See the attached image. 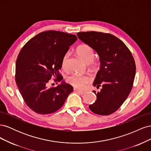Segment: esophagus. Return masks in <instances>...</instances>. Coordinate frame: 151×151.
Masks as SVG:
<instances>
[{
    "label": "esophagus",
    "instance_id": "1",
    "mask_svg": "<svg viewBox=\"0 0 151 151\" xmlns=\"http://www.w3.org/2000/svg\"><path fill=\"white\" fill-rule=\"evenodd\" d=\"M76 91H77V93L81 94H84L86 93L85 91H81V90H79V89H76Z\"/></svg>",
    "mask_w": 151,
    "mask_h": 151
}]
</instances>
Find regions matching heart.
Returning <instances> with one entry per match:
<instances>
[{
	"label": "heart",
	"mask_w": 151,
	"mask_h": 151,
	"mask_svg": "<svg viewBox=\"0 0 151 151\" xmlns=\"http://www.w3.org/2000/svg\"><path fill=\"white\" fill-rule=\"evenodd\" d=\"M77 52L80 57L86 63H90L91 62V67L96 68L99 66L98 61H93L94 58L95 53L93 49L89 45L87 44L81 45L77 48ZM68 57V53H66L63 56L62 61V66L65 68L67 59ZM91 80V77L89 75H81L77 74H73L67 77V82L72 86L79 89H84L86 88Z\"/></svg>",
	"instance_id": "obj_1"
}]
</instances>
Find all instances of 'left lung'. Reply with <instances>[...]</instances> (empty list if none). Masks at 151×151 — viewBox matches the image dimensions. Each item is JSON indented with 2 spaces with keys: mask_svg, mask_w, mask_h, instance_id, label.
Wrapping results in <instances>:
<instances>
[{
  "mask_svg": "<svg viewBox=\"0 0 151 151\" xmlns=\"http://www.w3.org/2000/svg\"><path fill=\"white\" fill-rule=\"evenodd\" d=\"M77 35L97 52L101 63L93 85L102 89L93 91L97 99L89 108L97 115H110L122 106L132 90L136 72L134 58L125 43L113 35L87 31Z\"/></svg>",
  "mask_w": 151,
  "mask_h": 151,
  "instance_id": "1",
  "label": "left lung"
}]
</instances>
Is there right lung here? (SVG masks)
Wrapping results in <instances>:
<instances>
[{"label": "right lung", "mask_w": 151, "mask_h": 151, "mask_svg": "<svg viewBox=\"0 0 151 151\" xmlns=\"http://www.w3.org/2000/svg\"><path fill=\"white\" fill-rule=\"evenodd\" d=\"M77 40L74 35L47 31L22 48L16 63L15 79L25 103L35 112L46 115L57 111L73 91L64 81L57 87L49 85L53 77H57L55 82L63 79L58 72L62 58Z\"/></svg>", "instance_id": "obj_1"}]
</instances>
